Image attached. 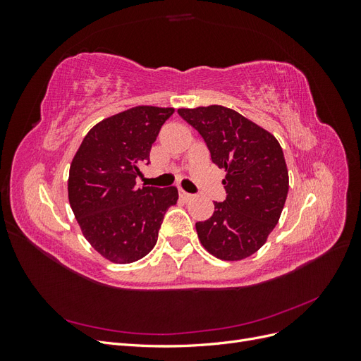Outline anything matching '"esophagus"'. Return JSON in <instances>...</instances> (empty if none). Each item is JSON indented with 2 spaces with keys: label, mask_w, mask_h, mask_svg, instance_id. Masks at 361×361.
Segmentation results:
<instances>
[{
  "label": "esophagus",
  "mask_w": 361,
  "mask_h": 361,
  "mask_svg": "<svg viewBox=\"0 0 361 361\" xmlns=\"http://www.w3.org/2000/svg\"><path fill=\"white\" fill-rule=\"evenodd\" d=\"M179 197L182 199V200H190V199H192V194H190V192H187V191H183V190H179Z\"/></svg>",
  "instance_id": "34e87169"
}]
</instances>
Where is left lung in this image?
Segmentation results:
<instances>
[{
    "instance_id": "1",
    "label": "left lung",
    "mask_w": 361,
    "mask_h": 361,
    "mask_svg": "<svg viewBox=\"0 0 361 361\" xmlns=\"http://www.w3.org/2000/svg\"><path fill=\"white\" fill-rule=\"evenodd\" d=\"M178 114L204 140L211 159L227 171L224 202L195 223L202 245L221 260H241L265 244L285 206L289 176L276 137L221 105L180 108Z\"/></svg>"
}]
</instances>
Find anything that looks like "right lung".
Masks as SVG:
<instances>
[{"label":"right lung","instance_id":"add662e5","mask_svg":"<svg viewBox=\"0 0 361 361\" xmlns=\"http://www.w3.org/2000/svg\"><path fill=\"white\" fill-rule=\"evenodd\" d=\"M173 108L135 106L93 126L73 157L69 203L82 235L105 259L130 264L155 247L174 187H137L152 145Z\"/></svg>","mask_w":361,"mask_h":361}]
</instances>
